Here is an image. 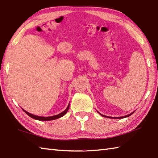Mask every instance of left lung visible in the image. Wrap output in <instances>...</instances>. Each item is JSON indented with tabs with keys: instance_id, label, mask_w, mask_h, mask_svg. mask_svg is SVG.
<instances>
[{
	"instance_id": "obj_1",
	"label": "left lung",
	"mask_w": 158,
	"mask_h": 158,
	"mask_svg": "<svg viewBox=\"0 0 158 158\" xmlns=\"http://www.w3.org/2000/svg\"><path fill=\"white\" fill-rule=\"evenodd\" d=\"M134 112H131V113H130V114H127V115H125V116H123V117H108V116L103 115V114H100V113H99V114L102 115V117H106V118H115V119H118V118H125V117H130V116H131V114H132L134 113Z\"/></svg>"
}]
</instances>
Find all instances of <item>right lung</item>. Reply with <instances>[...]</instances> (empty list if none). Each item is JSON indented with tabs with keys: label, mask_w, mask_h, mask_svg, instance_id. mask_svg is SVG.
Masks as SVG:
<instances>
[{
	"label": "right lung",
	"mask_w": 158,
	"mask_h": 158,
	"mask_svg": "<svg viewBox=\"0 0 158 158\" xmlns=\"http://www.w3.org/2000/svg\"><path fill=\"white\" fill-rule=\"evenodd\" d=\"M69 108V104L68 106H67V108H66L65 110H64L63 112H60V114H56V115L51 116V117H40V116H37V115H35V114H31V113H30V112H27V111H26L25 110H24L23 108H22V110H23V111L25 112L26 114H27L28 116H29V117H31V118H34V119L39 120V121H52V120L57 119V118L62 117L63 116L65 115V114L67 113V112L68 111Z\"/></svg>",
	"instance_id": "obj_1"
}]
</instances>
